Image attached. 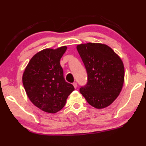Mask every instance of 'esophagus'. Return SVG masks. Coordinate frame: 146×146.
Listing matches in <instances>:
<instances>
[{
	"instance_id": "34e87169",
	"label": "esophagus",
	"mask_w": 146,
	"mask_h": 146,
	"mask_svg": "<svg viewBox=\"0 0 146 146\" xmlns=\"http://www.w3.org/2000/svg\"><path fill=\"white\" fill-rule=\"evenodd\" d=\"M73 86H74L75 88H76L78 87V84H77L76 82H74V83L73 84Z\"/></svg>"
}]
</instances>
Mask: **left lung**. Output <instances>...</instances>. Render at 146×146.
Wrapping results in <instances>:
<instances>
[{"mask_svg": "<svg viewBox=\"0 0 146 146\" xmlns=\"http://www.w3.org/2000/svg\"><path fill=\"white\" fill-rule=\"evenodd\" d=\"M76 47L88 73V83L80 88L81 94L96 109L110 106L123 86L124 66L122 59L103 43H83Z\"/></svg>", "mask_w": 146, "mask_h": 146, "instance_id": "8db88e82", "label": "left lung"}]
</instances>
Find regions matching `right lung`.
<instances>
[{"mask_svg":"<svg viewBox=\"0 0 146 146\" xmlns=\"http://www.w3.org/2000/svg\"><path fill=\"white\" fill-rule=\"evenodd\" d=\"M67 47L46 48L35 54L22 75L24 89L30 101L47 113L62 110L70 94L75 90L66 82L60 60Z\"/></svg>","mask_w":146,"mask_h":146,"instance_id":"right-lung-1","label":"right lung"}]
</instances>
